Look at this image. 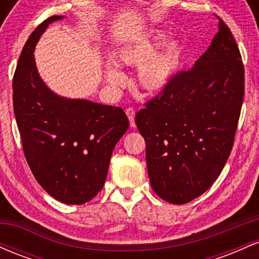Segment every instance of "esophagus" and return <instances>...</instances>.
<instances>
[{"label":"esophagus","instance_id":"obj_1","mask_svg":"<svg viewBox=\"0 0 259 259\" xmlns=\"http://www.w3.org/2000/svg\"><path fill=\"white\" fill-rule=\"evenodd\" d=\"M125 113H126V115H127V118H129V121H130V126L132 127H135V111H134L133 108H127L126 111H125Z\"/></svg>","mask_w":259,"mask_h":259}]
</instances>
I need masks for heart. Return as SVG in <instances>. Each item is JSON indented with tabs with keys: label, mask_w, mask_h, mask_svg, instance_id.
<instances>
[{
	"label": "heart",
	"mask_w": 259,
	"mask_h": 259,
	"mask_svg": "<svg viewBox=\"0 0 259 259\" xmlns=\"http://www.w3.org/2000/svg\"><path fill=\"white\" fill-rule=\"evenodd\" d=\"M167 38L162 30L148 31L120 45L112 53V62L121 68L140 67L136 75L139 88L148 95L158 94L171 81L185 52L181 41H173L158 52ZM105 79L108 84L117 85L123 81V75L115 69H106Z\"/></svg>",
	"instance_id": "b5f03b06"
}]
</instances>
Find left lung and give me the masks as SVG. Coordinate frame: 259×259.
Returning <instances> with one entry per match:
<instances>
[{"instance_id":"left-lung-1","label":"left lung","mask_w":259,"mask_h":259,"mask_svg":"<svg viewBox=\"0 0 259 259\" xmlns=\"http://www.w3.org/2000/svg\"><path fill=\"white\" fill-rule=\"evenodd\" d=\"M245 91L241 55L228 25L194 67L179 72L138 112L153 191L184 204L206 192L222 173L234 145Z\"/></svg>"}]
</instances>
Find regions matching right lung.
Masks as SVG:
<instances>
[{"instance_id":"obj_1","label":"right lung","mask_w":259,"mask_h":259,"mask_svg":"<svg viewBox=\"0 0 259 259\" xmlns=\"http://www.w3.org/2000/svg\"><path fill=\"white\" fill-rule=\"evenodd\" d=\"M50 17L31 32L13 76V107L26 162L47 194L82 204L102 190L115 145L129 127L120 107L65 99L41 79L34 51Z\"/></svg>"}]
</instances>
